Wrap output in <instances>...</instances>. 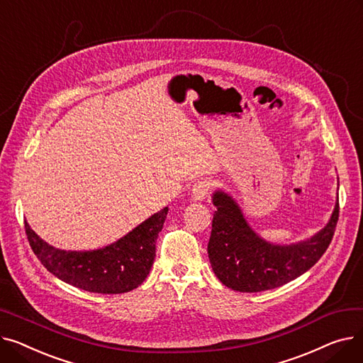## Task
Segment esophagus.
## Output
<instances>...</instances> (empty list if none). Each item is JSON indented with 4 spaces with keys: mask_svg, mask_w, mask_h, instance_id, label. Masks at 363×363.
I'll list each match as a JSON object with an SVG mask.
<instances>
[{
    "mask_svg": "<svg viewBox=\"0 0 363 363\" xmlns=\"http://www.w3.org/2000/svg\"><path fill=\"white\" fill-rule=\"evenodd\" d=\"M211 194V184L206 181H200L197 184H194L193 189H191V197L194 201H203Z\"/></svg>",
    "mask_w": 363,
    "mask_h": 363,
    "instance_id": "obj_1",
    "label": "esophagus"
}]
</instances>
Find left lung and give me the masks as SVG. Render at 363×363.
Returning <instances> with one entry per match:
<instances>
[{"label":"left lung","instance_id":"obj_1","mask_svg":"<svg viewBox=\"0 0 363 363\" xmlns=\"http://www.w3.org/2000/svg\"><path fill=\"white\" fill-rule=\"evenodd\" d=\"M216 212L207 244L208 259L219 281L242 293L272 290L287 284L327 252L338 220V197L325 228L306 241L278 245L259 237L244 219L237 201L223 191L213 194Z\"/></svg>","mask_w":363,"mask_h":363}]
</instances>
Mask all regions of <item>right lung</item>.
Wrapping results in <instances>:
<instances>
[{
	"instance_id": "add662e5",
	"label": "right lung",
	"mask_w": 363,
	"mask_h": 363,
	"mask_svg": "<svg viewBox=\"0 0 363 363\" xmlns=\"http://www.w3.org/2000/svg\"><path fill=\"white\" fill-rule=\"evenodd\" d=\"M169 208L150 216L141 225L104 249L66 252L38 237L25 220V230L36 257L54 277L89 293H128L150 274L156 257V240Z\"/></svg>"
}]
</instances>
